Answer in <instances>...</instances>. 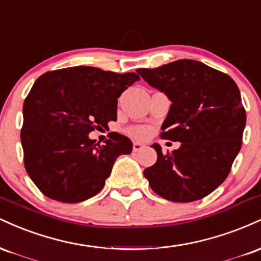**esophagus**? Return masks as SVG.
<instances>
[{"instance_id":"34e87169","label":"esophagus","mask_w":261,"mask_h":261,"mask_svg":"<svg viewBox=\"0 0 261 261\" xmlns=\"http://www.w3.org/2000/svg\"><path fill=\"white\" fill-rule=\"evenodd\" d=\"M145 147H146L145 143H142V142H134L133 149H134L135 152H139V151H141V149H143Z\"/></svg>"}]
</instances>
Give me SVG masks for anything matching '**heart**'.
<instances>
[{
	"mask_svg": "<svg viewBox=\"0 0 261 261\" xmlns=\"http://www.w3.org/2000/svg\"><path fill=\"white\" fill-rule=\"evenodd\" d=\"M146 133H147V131H146V128L142 126H134L130 128V134L134 135V136H136V137L145 136Z\"/></svg>",
	"mask_w": 261,
	"mask_h": 261,
	"instance_id": "heart-1",
	"label": "heart"
}]
</instances>
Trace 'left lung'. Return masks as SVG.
<instances>
[{
    "label": "left lung",
    "mask_w": 261,
    "mask_h": 261,
    "mask_svg": "<svg viewBox=\"0 0 261 261\" xmlns=\"http://www.w3.org/2000/svg\"><path fill=\"white\" fill-rule=\"evenodd\" d=\"M149 86L172 101L162 136L180 142L143 170L155 194L174 202L207 196L229 174L242 146L245 110L238 87L228 74L196 60H176L157 68H139Z\"/></svg>",
    "instance_id": "1"
}]
</instances>
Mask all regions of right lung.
<instances>
[{
  "label": "right lung",
  "mask_w": 261,
  "mask_h": 261,
  "mask_svg": "<svg viewBox=\"0 0 261 261\" xmlns=\"http://www.w3.org/2000/svg\"><path fill=\"white\" fill-rule=\"evenodd\" d=\"M140 81L135 72L115 73L76 66L41 74L23 104L20 131L28 175L45 196L81 202L103 189L113 164L133 151L128 137L110 133L99 145L95 128L116 120L118 98Z\"/></svg>",
  "instance_id": "add662e5"
}]
</instances>
